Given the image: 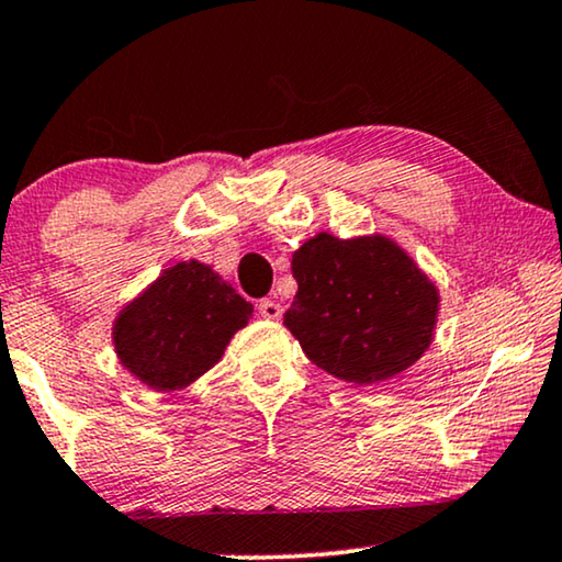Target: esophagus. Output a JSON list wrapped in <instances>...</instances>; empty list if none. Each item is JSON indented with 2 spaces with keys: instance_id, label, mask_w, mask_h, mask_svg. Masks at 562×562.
Instances as JSON below:
<instances>
[{
  "instance_id": "obj_1",
  "label": "esophagus",
  "mask_w": 562,
  "mask_h": 562,
  "mask_svg": "<svg viewBox=\"0 0 562 562\" xmlns=\"http://www.w3.org/2000/svg\"><path fill=\"white\" fill-rule=\"evenodd\" d=\"M258 314H260V317H266V319H281L283 310H281V304L271 302V299H263V302L258 304Z\"/></svg>"
}]
</instances>
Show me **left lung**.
<instances>
[{"label": "left lung", "instance_id": "8db88e82", "mask_svg": "<svg viewBox=\"0 0 562 562\" xmlns=\"http://www.w3.org/2000/svg\"><path fill=\"white\" fill-rule=\"evenodd\" d=\"M299 283L283 325L306 358L368 386L417 363L437 322L435 283L389 237L319 233L291 258Z\"/></svg>", "mask_w": 562, "mask_h": 562}]
</instances>
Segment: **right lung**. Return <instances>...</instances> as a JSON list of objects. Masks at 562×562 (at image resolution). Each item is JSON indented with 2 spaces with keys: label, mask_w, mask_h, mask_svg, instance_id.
I'll list each match as a JSON object with an SVG mask.
<instances>
[{
  "label": "right lung",
  "mask_w": 562,
  "mask_h": 562,
  "mask_svg": "<svg viewBox=\"0 0 562 562\" xmlns=\"http://www.w3.org/2000/svg\"><path fill=\"white\" fill-rule=\"evenodd\" d=\"M250 314L252 304L210 266L176 263L122 310L112 333L114 350L150 389L176 391L217 363Z\"/></svg>",
  "instance_id": "1"
}]
</instances>
